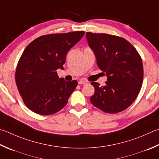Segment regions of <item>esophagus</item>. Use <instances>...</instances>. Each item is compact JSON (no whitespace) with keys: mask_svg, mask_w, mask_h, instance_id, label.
Listing matches in <instances>:
<instances>
[{"mask_svg":"<svg viewBox=\"0 0 159 159\" xmlns=\"http://www.w3.org/2000/svg\"><path fill=\"white\" fill-rule=\"evenodd\" d=\"M87 83H88V82L86 81V80H81L79 82V85H85V84H87Z\"/></svg>","mask_w":159,"mask_h":159,"instance_id":"esophagus-1","label":"esophagus"}]
</instances>
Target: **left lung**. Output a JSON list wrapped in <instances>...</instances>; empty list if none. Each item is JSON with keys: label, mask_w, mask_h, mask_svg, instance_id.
<instances>
[{"label": "left lung", "mask_w": 159, "mask_h": 159, "mask_svg": "<svg viewBox=\"0 0 159 159\" xmlns=\"http://www.w3.org/2000/svg\"><path fill=\"white\" fill-rule=\"evenodd\" d=\"M98 67L107 76L106 85L91 83L94 93L90 102L107 113L125 111L136 99L143 80L142 58L133 45L121 37L86 33ZM103 73V74H104Z\"/></svg>", "instance_id": "1"}]
</instances>
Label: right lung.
Masks as SVG:
<instances>
[{"instance_id":"1","label":"right lung","mask_w":159,"mask_h":159,"mask_svg":"<svg viewBox=\"0 0 159 159\" xmlns=\"http://www.w3.org/2000/svg\"><path fill=\"white\" fill-rule=\"evenodd\" d=\"M84 34V31H75L46 34L34 39L25 48L16 66L15 81L30 111L48 115L67 104L78 82L60 79L56 70H62L67 52Z\"/></svg>"}]
</instances>
